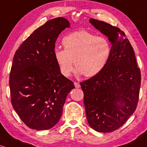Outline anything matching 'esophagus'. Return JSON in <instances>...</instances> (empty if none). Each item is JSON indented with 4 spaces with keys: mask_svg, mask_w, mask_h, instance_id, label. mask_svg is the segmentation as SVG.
Instances as JSON below:
<instances>
[{
    "mask_svg": "<svg viewBox=\"0 0 147 147\" xmlns=\"http://www.w3.org/2000/svg\"><path fill=\"white\" fill-rule=\"evenodd\" d=\"M74 84H75V88H80V84H79L78 82H74Z\"/></svg>",
    "mask_w": 147,
    "mask_h": 147,
    "instance_id": "obj_1",
    "label": "esophagus"
}]
</instances>
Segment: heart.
<instances>
[{"label": "heart", "mask_w": 147, "mask_h": 147, "mask_svg": "<svg viewBox=\"0 0 147 147\" xmlns=\"http://www.w3.org/2000/svg\"><path fill=\"white\" fill-rule=\"evenodd\" d=\"M62 43L64 50L55 48L54 55L64 77L70 76L74 64L78 75L94 77L104 70L110 59L111 45L109 40L87 31L69 34L63 37Z\"/></svg>", "instance_id": "heart-1"}]
</instances>
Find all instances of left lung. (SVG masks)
I'll list each match as a JSON object with an SVG mask.
<instances>
[{
	"mask_svg": "<svg viewBox=\"0 0 147 147\" xmlns=\"http://www.w3.org/2000/svg\"><path fill=\"white\" fill-rule=\"evenodd\" d=\"M89 21L108 37L111 53L104 70L80 85L89 125L98 132L109 133L121 127L136 111L141 72L124 32L104 21Z\"/></svg>",
	"mask_w": 147,
	"mask_h": 147,
	"instance_id": "1",
	"label": "left lung"
}]
</instances>
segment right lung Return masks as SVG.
Listing matches in <instances>:
<instances>
[{
  "instance_id": "1",
  "label": "right lung",
  "mask_w": 147,
  "mask_h": 147,
  "mask_svg": "<svg viewBox=\"0 0 147 147\" xmlns=\"http://www.w3.org/2000/svg\"><path fill=\"white\" fill-rule=\"evenodd\" d=\"M66 18L47 21L15 52L9 75L13 108L27 126L48 130L59 121L73 82L62 75L55 59V42L70 28Z\"/></svg>"
}]
</instances>
